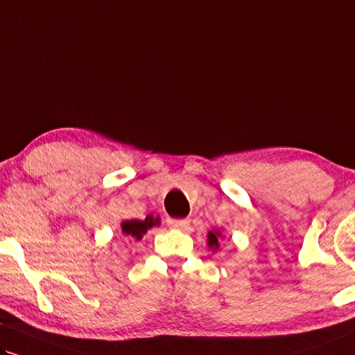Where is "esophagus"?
<instances>
[{"mask_svg": "<svg viewBox=\"0 0 355 355\" xmlns=\"http://www.w3.org/2000/svg\"><path fill=\"white\" fill-rule=\"evenodd\" d=\"M168 225L171 229L187 230V227H189V220H187V218H168Z\"/></svg>", "mask_w": 355, "mask_h": 355, "instance_id": "34e87169", "label": "esophagus"}]
</instances>
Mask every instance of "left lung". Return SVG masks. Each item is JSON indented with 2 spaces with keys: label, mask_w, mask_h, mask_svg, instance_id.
Wrapping results in <instances>:
<instances>
[{
  "label": "left lung",
  "mask_w": 355,
  "mask_h": 355,
  "mask_svg": "<svg viewBox=\"0 0 355 355\" xmlns=\"http://www.w3.org/2000/svg\"><path fill=\"white\" fill-rule=\"evenodd\" d=\"M224 239V235H222V230L220 229H212L207 232V247L211 248L212 252H218V248H220V240Z\"/></svg>",
  "instance_id": "1"
}]
</instances>
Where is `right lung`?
<instances>
[{"label":"right lung","mask_w":355,"mask_h":355,"mask_svg":"<svg viewBox=\"0 0 355 355\" xmlns=\"http://www.w3.org/2000/svg\"><path fill=\"white\" fill-rule=\"evenodd\" d=\"M159 216H153V214H148L146 218H131V220H123L120 224V230L125 237L141 240L143 235L146 234L148 230L153 229L155 225H159Z\"/></svg>","instance_id":"1"}]
</instances>
